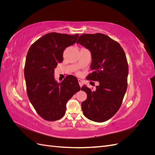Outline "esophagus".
<instances>
[{"label": "esophagus", "mask_w": 155, "mask_h": 155, "mask_svg": "<svg viewBox=\"0 0 155 155\" xmlns=\"http://www.w3.org/2000/svg\"><path fill=\"white\" fill-rule=\"evenodd\" d=\"M78 83H79V85L80 87H82L83 85V80H81V79H78Z\"/></svg>", "instance_id": "obj_1"}]
</instances>
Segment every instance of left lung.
<instances>
[{
    "instance_id": "left-lung-1",
    "label": "left lung",
    "mask_w": 155,
    "mask_h": 155,
    "mask_svg": "<svg viewBox=\"0 0 155 155\" xmlns=\"http://www.w3.org/2000/svg\"><path fill=\"white\" fill-rule=\"evenodd\" d=\"M77 43L91 51L92 72L86 79L98 81L96 90L81 87L87 97L81 108L86 118L104 122L113 116L120 108L127 88L129 67L124 49L118 42L105 34H82Z\"/></svg>"
}]
</instances>
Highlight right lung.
Listing matches in <instances>:
<instances>
[{
    "label": "right lung",
    "instance_id": "right-lung-1",
    "mask_svg": "<svg viewBox=\"0 0 155 155\" xmlns=\"http://www.w3.org/2000/svg\"><path fill=\"white\" fill-rule=\"evenodd\" d=\"M78 36L51 32L34 42L28 51L25 66L27 94L37 114L45 120L61 118L67 101L81 89L72 75L59 83L54 76L55 68L63 60V51L76 43Z\"/></svg>",
    "mask_w": 155,
    "mask_h": 155
}]
</instances>
